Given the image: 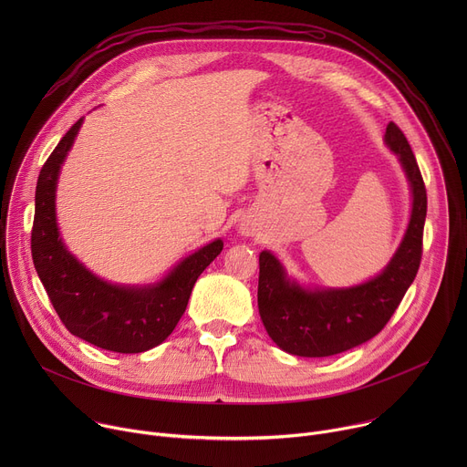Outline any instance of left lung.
<instances>
[{"label":"left lung","mask_w":467,"mask_h":467,"mask_svg":"<svg viewBox=\"0 0 467 467\" xmlns=\"http://www.w3.org/2000/svg\"><path fill=\"white\" fill-rule=\"evenodd\" d=\"M386 146L399 157L412 190V214L405 238L375 279L353 288L306 290L292 281L270 253L258 256V312L270 338L297 357H330L353 349L384 328L420 270L427 190L412 148L393 121Z\"/></svg>","instance_id":"obj_1"}]
</instances>
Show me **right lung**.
Returning a JSON list of instances; mask_svg holds the SVG:
<instances>
[{
	"label": "right lung",
	"mask_w": 467,
	"mask_h": 467,
	"mask_svg": "<svg viewBox=\"0 0 467 467\" xmlns=\"http://www.w3.org/2000/svg\"><path fill=\"white\" fill-rule=\"evenodd\" d=\"M81 123L83 118L62 137L36 181L31 231L35 270L55 312L74 337L114 353H142L171 335L197 277L222 253L223 242L214 240L197 249L157 285L118 286L92 275L64 247L55 218L58 171Z\"/></svg>",
	"instance_id": "1"
}]
</instances>
